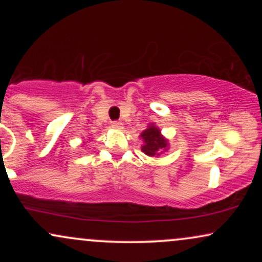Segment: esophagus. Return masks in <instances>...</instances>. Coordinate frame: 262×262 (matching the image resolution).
<instances>
[{"mask_svg": "<svg viewBox=\"0 0 262 262\" xmlns=\"http://www.w3.org/2000/svg\"><path fill=\"white\" fill-rule=\"evenodd\" d=\"M111 124H112V128H114V129H122L123 128V123L119 121H113Z\"/></svg>", "mask_w": 262, "mask_h": 262, "instance_id": "esophagus-1", "label": "esophagus"}]
</instances>
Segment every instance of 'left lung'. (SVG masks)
<instances>
[{
    "mask_svg": "<svg viewBox=\"0 0 262 262\" xmlns=\"http://www.w3.org/2000/svg\"><path fill=\"white\" fill-rule=\"evenodd\" d=\"M143 138L144 144L141 146V150L149 156L160 155L161 150L166 149L167 141L161 137L160 130L154 125H149L146 130H144L140 135Z\"/></svg>",
    "mask_w": 262,
    "mask_h": 262,
    "instance_id": "left-lung-1",
    "label": "left lung"
}]
</instances>
